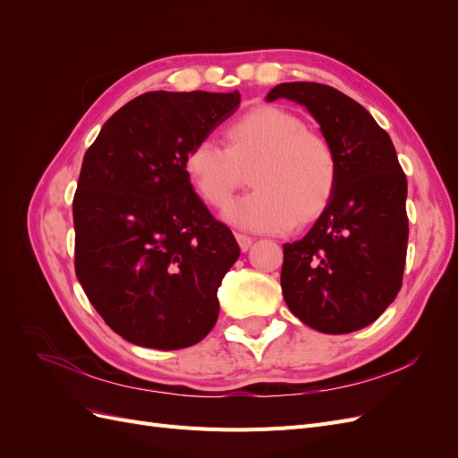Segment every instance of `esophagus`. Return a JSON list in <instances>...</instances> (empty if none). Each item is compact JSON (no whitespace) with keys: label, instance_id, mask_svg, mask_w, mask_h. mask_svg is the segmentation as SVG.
Instances as JSON below:
<instances>
[{"label":"esophagus","instance_id":"34e87169","mask_svg":"<svg viewBox=\"0 0 458 458\" xmlns=\"http://www.w3.org/2000/svg\"><path fill=\"white\" fill-rule=\"evenodd\" d=\"M234 237H237V242H239V246H241V250H242V252H246L248 248L252 246V239L248 237V234H241V233H237V234H234Z\"/></svg>","mask_w":458,"mask_h":458}]
</instances>
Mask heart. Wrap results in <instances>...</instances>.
<instances>
[{"label":"heart","mask_w":458,"mask_h":458,"mask_svg":"<svg viewBox=\"0 0 458 458\" xmlns=\"http://www.w3.org/2000/svg\"><path fill=\"white\" fill-rule=\"evenodd\" d=\"M254 164L256 187L227 206L224 217L246 231H286L323 214L338 183V160L323 135L306 130L290 110L261 105L246 110L227 128V147L210 137L185 157V172L200 199L225 206Z\"/></svg>","instance_id":"obj_1"}]
</instances>
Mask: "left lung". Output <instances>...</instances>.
<instances>
[{
	"instance_id": "1",
	"label": "left lung",
	"mask_w": 458,
	"mask_h": 458,
	"mask_svg": "<svg viewBox=\"0 0 458 458\" xmlns=\"http://www.w3.org/2000/svg\"><path fill=\"white\" fill-rule=\"evenodd\" d=\"M318 122L338 160L332 200L301 241L283 244V296L301 323L325 335L363 328L395 300L407 258V177L369 110L315 81L275 86Z\"/></svg>"
}]
</instances>
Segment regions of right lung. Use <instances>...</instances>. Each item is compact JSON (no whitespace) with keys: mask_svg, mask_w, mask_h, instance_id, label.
Here are the masks:
<instances>
[{"mask_svg":"<svg viewBox=\"0 0 458 458\" xmlns=\"http://www.w3.org/2000/svg\"><path fill=\"white\" fill-rule=\"evenodd\" d=\"M239 105V91H148L86 152L72 202L76 276L135 345L189 348L217 321V288L241 248L192 191L185 157Z\"/></svg>","mask_w":458,"mask_h":458,"instance_id":"1","label":"right lung"}]
</instances>
